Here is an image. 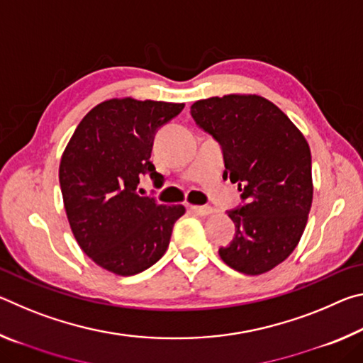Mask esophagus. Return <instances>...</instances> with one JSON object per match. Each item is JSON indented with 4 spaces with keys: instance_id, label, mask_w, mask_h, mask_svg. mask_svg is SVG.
Masks as SVG:
<instances>
[{
    "instance_id": "obj_1",
    "label": "esophagus",
    "mask_w": 363,
    "mask_h": 363,
    "mask_svg": "<svg viewBox=\"0 0 363 363\" xmlns=\"http://www.w3.org/2000/svg\"><path fill=\"white\" fill-rule=\"evenodd\" d=\"M189 208H190V211L200 214V216H210V214L214 213V208H211V206H199V205H195V206H189Z\"/></svg>"
}]
</instances>
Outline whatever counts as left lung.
<instances>
[{
  "label": "left lung",
  "mask_w": 363,
  "mask_h": 363,
  "mask_svg": "<svg viewBox=\"0 0 363 363\" xmlns=\"http://www.w3.org/2000/svg\"><path fill=\"white\" fill-rule=\"evenodd\" d=\"M190 113L223 149V177L243 203L229 211L235 237L219 248L227 266L259 275L284 262L301 240L312 205L311 149L291 120L256 94L196 101Z\"/></svg>",
  "instance_id": "8db88e82"
}]
</instances>
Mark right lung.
Segmentation results:
<instances>
[{"label":"right lung","mask_w":363,"mask_h":363,"mask_svg":"<svg viewBox=\"0 0 363 363\" xmlns=\"http://www.w3.org/2000/svg\"><path fill=\"white\" fill-rule=\"evenodd\" d=\"M184 104L110 99L79 121L59 167V182L73 235L97 266L136 275L168 250L171 232L186 208L158 205L138 192L145 174L162 186L150 162L157 131Z\"/></svg>","instance_id":"add662e5"}]
</instances>
